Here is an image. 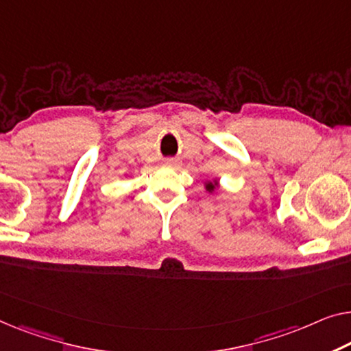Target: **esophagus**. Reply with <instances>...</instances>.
<instances>
[{
	"mask_svg": "<svg viewBox=\"0 0 351 351\" xmlns=\"http://www.w3.org/2000/svg\"><path fill=\"white\" fill-rule=\"evenodd\" d=\"M164 164H165L167 167H175V165L178 164V162H176L175 159H165Z\"/></svg>",
	"mask_w": 351,
	"mask_h": 351,
	"instance_id": "obj_1",
	"label": "esophagus"
}]
</instances>
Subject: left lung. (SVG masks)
Here are the masks:
<instances>
[{"label": "left lung", "mask_w": 351, "mask_h": 351, "mask_svg": "<svg viewBox=\"0 0 351 351\" xmlns=\"http://www.w3.org/2000/svg\"><path fill=\"white\" fill-rule=\"evenodd\" d=\"M205 187H206L208 192H214V191H216V187H217V181H208Z\"/></svg>", "instance_id": "8db88e82"}]
</instances>
